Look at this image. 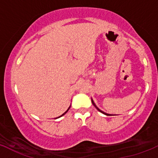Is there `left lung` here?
Segmentation results:
<instances>
[{"label": "left lung", "mask_w": 158, "mask_h": 158, "mask_svg": "<svg viewBox=\"0 0 158 158\" xmlns=\"http://www.w3.org/2000/svg\"><path fill=\"white\" fill-rule=\"evenodd\" d=\"M92 102L93 105H94V107H96V109H97V110H98V111H100V112H101V113H102V114H105V115H107V116H109V115H110V114H106V113H104V112H103V111H101V110H100V109H99V108H98V107H97V106H96V105H95V104H94V101H93V100H92Z\"/></svg>", "instance_id": "1"}]
</instances>
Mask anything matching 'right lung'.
I'll return each instance as SVG.
<instances>
[{"label":"right lung","mask_w":158,"mask_h":158,"mask_svg":"<svg viewBox=\"0 0 158 158\" xmlns=\"http://www.w3.org/2000/svg\"><path fill=\"white\" fill-rule=\"evenodd\" d=\"M69 108H68V109H67V110H66L65 113H64V114H62V115H61V116H60V117H62V116H64V114H66V112H67V111H68V110H69Z\"/></svg>","instance_id":"add662e5"}]
</instances>
